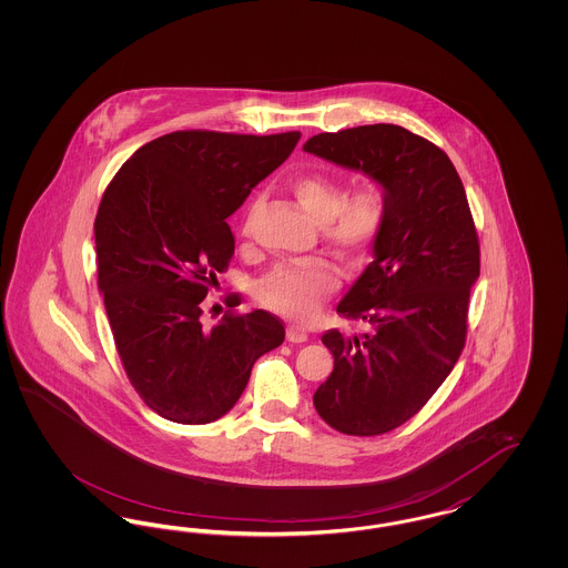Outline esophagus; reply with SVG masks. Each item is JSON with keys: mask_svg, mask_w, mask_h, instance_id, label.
Returning <instances> with one entry per match:
<instances>
[{"mask_svg": "<svg viewBox=\"0 0 568 568\" xmlns=\"http://www.w3.org/2000/svg\"><path fill=\"white\" fill-rule=\"evenodd\" d=\"M287 341L290 343H306L308 341L306 327L297 324L287 325Z\"/></svg>", "mask_w": 568, "mask_h": 568, "instance_id": "esophagus-1", "label": "esophagus"}]
</instances>
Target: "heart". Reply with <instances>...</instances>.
<instances>
[{
    "instance_id": "heart-1",
    "label": "heart",
    "mask_w": 568,
    "mask_h": 568,
    "mask_svg": "<svg viewBox=\"0 0 568 568\" xmlns=\"http://www.w3.org/2000/svg\"><path fill=\"white\" fill-rule=\"evenodd\" d=\"M300 206L324 225V236L343 253L355 255L377 236L385 215V195L375 183H364L347 195L341 181L325 174H302L290 183ZM338 287V274L324 260L283 264L257 283V297L272 311L308 320L322 297Z\"/></svg>"
}]
</instances>
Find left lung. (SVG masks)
<instances>
[{"instance_id":"8db88e82","label":"left lung","mask_w":568,"mask_h":568,"mask_svg":"<svg viewBox=\"0 0 568 568\" xmlns=\"http://www.w3.org/2000/svg\"><path fill=\"white\" fill-rule=\"evenodd\" d=\"M306 153L366 174L385 195L373 262L336 313L364 334L327 329L334 371L313 396L327 426L375 436L403 426L454 371L479 278V241L452 160L400 125L317 134Z\"/></svg>"}]
</instances>
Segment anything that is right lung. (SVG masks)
Returning a JSON list of instances; mask_svg holds the SVG:
<instances>
[{"instance_id": "obj_1", "label": "right lung", "mask_w": 568, "mask_h": 568, "mask_svg": "<svg viewBox=\"0 0 568 568\" xmlns=\"http://www.w3.org/2000/svg\"><path fill=\"white\" fill-rule=\"evenodd\" d=\"M300 132H174L140 146L95 216L98 285L140 398L176 424H211L239 403L257 357L285 338L266 311L202 327V300L234 255L227 216L285 162ZM236 304V297L232 300Z\"/></svg>"}]
</instances>
